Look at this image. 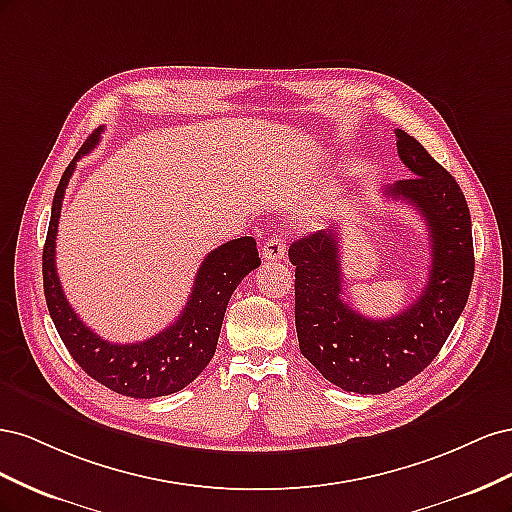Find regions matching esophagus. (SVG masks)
<instances>
[{
	"mask_svg": "<svg viewBox=\"0 0 512 512\" xmlns=\"http://www.w3.org/2000/svg\"><path fill=\"white\" fill-rule=\"evenodd\" d=\"M286 247H288V241L284 235H273L271 239L265 241V245H262V258L267 262L282 260L286 256Z\"/></svg>",
	"mask_w": 512,
	"mask_h": 512,
	"instance_id": "obj_1",
	"label": "esophagus"
}]
</instances>
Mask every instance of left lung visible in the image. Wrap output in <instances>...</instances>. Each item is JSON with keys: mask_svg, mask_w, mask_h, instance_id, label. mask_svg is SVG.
<instances>
[{"mask_svg": "<svg viewBox=\"0 0 512 512\" xmlns=\"http://www.w3.org/2000/svg\"><path fill=\"white\" fill-rule=\"evenodd\" d=\"M395 136L399 158L414 177L395 181L384 196L414 207L429 230L431 269L421 297L393 318H365L342 297L339 230H318L288 250L301 354L348 393H389L421 374L451 335L472 288L466 196L416 138L404 130H395Z\"/></svg>", "mask_w": 512, "mask_h": 512, "instance_id": "1", "label": "left lung"}]
</instances>
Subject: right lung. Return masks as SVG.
Instances as JSON below:
<instances>
[{"label": "right lung", "mask_w": 512, "mask_h": 512, "mask_svg": "<svg viewBox=\"0 0 512 512\" xmlns=\"http://www.w3.org/2000/svg\"><path fill=\"white\" fill-rule=\"evenodd\" d=\"M102 128L91 134L68 164L53 196L51 222L42 252V280L49 314L61 342L87 376L119 395L151 399L185 389L215 354L226 305L243 277L260 265L252 237L215 247L200 265L188 305L168 329L138 344H113L91 331L70 307L55 269V239L61 203L76 160L94 149Z\"/></svg>", "instance_id": "add662e5"}]
</instances>
